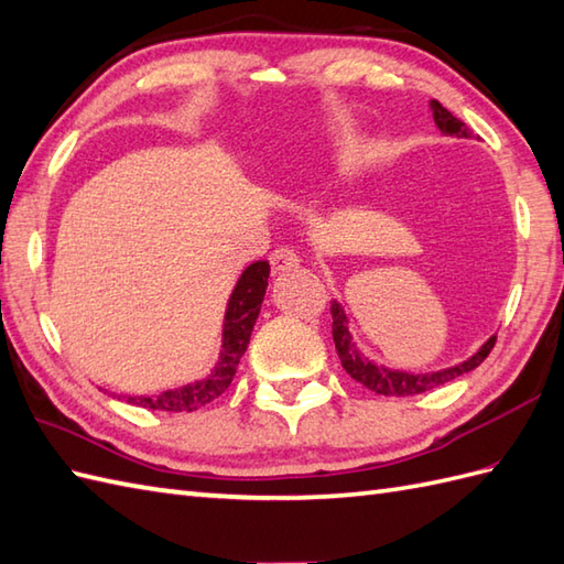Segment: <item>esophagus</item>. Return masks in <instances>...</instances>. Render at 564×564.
Here are the masks:
<instances>
[{
  "mask_svg": "<svg viewBox=\"0 0 564 564\" xmlns=\"http://www.w3.org/2000/svg\"><path fill=\"white\" fill-rule=\"evenodd\" d=\"M299 263H301L299 253L292 251V249H278V251H272V256H270V265H272L274 274H282L286 270H292Z\"/></svg>",
  "mask_w": 564,
  "mask_h": 564,
  "instance_id": "obj_1",
  "label": "esophagus"
}]
</instances>
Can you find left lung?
Wrapping results in <instances>:
<instances>
[{"instance_id":"1","label":"left lung","mask_w":564,"mask_h":564,"mask_svg":"<svg viewBox=\"0 0 564 564\" xmlns=\"http://www.w3.org/2000/svg\"><path fill=\"white\" fill-rule=\"evenodd\" d=\"M429 107L433 112L435 127L441 129L443 135H452V139H474L471 129L466 127L464 121H459L455 115H452L449 109H445L441 102L431 100ZM329 313H333V339H335V349H337V356L341 361V368H345L356 382H361V386L368 388L370 392L386 394V397L421 394V392H429L433 388H441V386H445V382L469 373V370L484 364L492 345H496V335H492L478 347V351H474L469 359L457 364V366H449L443 370H431V373H411V370H400V368H390V366L370 361L368 356H364L359 351L351 329H349V325H351L349 315L337 299L329 304Z\"/></svg>"}]
</instances>
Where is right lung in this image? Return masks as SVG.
Segmentation results:
<instances>
[{
  "label": "right lung",
  "instance_id": "right-lung-1",
  "mask_svg": "<svg viewBox=\"0 0 564 564\" xmlns=\"http://www.w3.org/2000/svg\"><path fill=\"white\" fill-rule=\"evenodd\" d=\"M268 278H270L268 260H256V263H251L239 274L235 290H231L227 299L223 335H219V354L215 359V366L203 378H196L191 382H184V386L178 388L160 390V392H148V394L112 392V394L123 397L127 404H135L143 409H160V411H194L198 406H205L213 400H217V397L229 388L231 378L237 373L241 356L246 347H249L253 325L260 313V304H263L265 299Z\"/></svg>",
  "mask_w": 564,
  "mask_h": 564
}]
</instances>
